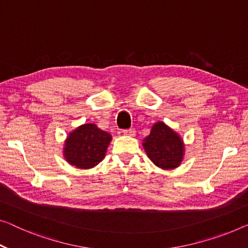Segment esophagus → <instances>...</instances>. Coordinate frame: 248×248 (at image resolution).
I'll return each instance as SVG.
<instances>
[{
  "label": "esophagus",
  "instance_id": "34e87169",
  "mask_svg": "<svg viewBox=\"0 0 248 248\" xmlns=\"http://www.w3.org/2000/svg\"><path fill=\"white\" fill-rule=\"evenodd\" d=\"M124 134L128 135V136H135L136 135V129L135 128L125 129V130H124Z\"/></svg>",
  "mask_w": 248,
  "mask_h": 248
}]
</instances>
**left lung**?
Here are the masks:
<instances>
[{
	"mask_svg": "<svg viewBox=\"0 0 248 248\" xmlns=\"http://www.w3.org/2000/svg\"><path fill=\"white\" fill-rule=\"evenodd\" d=\"M148 157L162 169L178 167L183 159L184 145L179 136L164 123L154 124L142 143Z\"/></svg>",
	"mask_w": 248,
	"mask_h": 248,
	"instance_id": "obj_1",
	"label": "left lung"
}]
</instances>
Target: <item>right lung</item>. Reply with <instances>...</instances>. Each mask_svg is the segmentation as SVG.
Segmentation results:
<instances>
[{
	"label": "right lung",
	"instance_id": "right-lung-1",
	"mask_svg": "<svg viewBox=\"0 0 248 248\" xmlns=\"http://www.w3.org/2000/svg\"><path fill=\"white\" fill-rule=\"evenodd\" d=\"M111 136L93 124L77 128L68 137L64 156L70 164L78 168L89 169L97 166L105 158Z\"/></svg>",
	"mask_w": 248,
	"mask_h": 248
}]
</instances>
